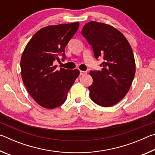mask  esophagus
I'll use <instances>...</instances> for the list:
<instances>
[{"label": "esophagus", "instance_id": "34e87169", "mask_svg": "<svg viewBox=\"0 0 155 155\" xmlns=\"http://www.w3.org/2000/svg\"><path fill=\"white\" fill-rule=\"evenodd\" d=\"M87 73L86 71H83V70H80V75H83Z\"/></svg>", "mask_w": 155, "mask_h": 155}]
</instances>
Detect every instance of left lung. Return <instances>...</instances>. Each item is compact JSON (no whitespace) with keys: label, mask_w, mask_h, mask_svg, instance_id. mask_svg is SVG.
<instances>
[{"label":"left lung","mask_w":155,"mask_h":155,"mask_svg":"<svg viewBox=\"0 0 155 155\" xmlns=\"http://www.w3.org/2000/svg\"><path fill=\"white\" fill-rule=\"evenodd\" d=\"M81 33L92 46L95 58L104 59L101 70L90 72L93 78L88 87L90 98L100 106L111 107L126 96L134 78L132 48L120 31L104 23L91 21Z\"/></svg>","instance_id":"left-lung-1"}]
</instances>
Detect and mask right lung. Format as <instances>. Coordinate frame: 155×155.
I'll return each instance as SVG.
<instances>
[{"mask_svg":"<svg viewBox=\"0 0 155 155\" xmlns=\"http://www.w3.org/2000/svg\"><path fill=\"white\" fill-rule=\"evenodd\" d=\"M79 27V22L47 26L39 30L27 43L20 60L22 81L31 96L46 109L64 103L79 70L60 68L54 61L65 56V47ZM65 57L63 58V60Z\"/></svg>","mask_w":155,"mask_h":155,"instance_id":"obj_1","label":"right lung"}]
</instances>
